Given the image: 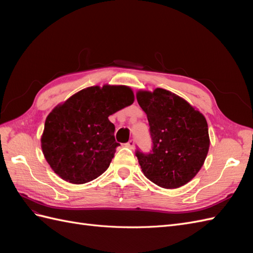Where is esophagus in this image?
<instances>
[{"label":"esophagus","instance_id":"obj_1","mask_svg":"<svg viewBox=\"0 0 253 253\" xmlns=\"http://www.w3.org/2000/svg\"><path fill=\"white\" fill-rule=\"evenodd\" d=\"M126 145L127 148L134 150V148H135V140H134V139H131L127 143H126Z\"/></svg>","mask_w":253,"mask_h":253}]
</instances>
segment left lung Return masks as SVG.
I'll use <instances>...</instances> for the list:
<instances>
[{
	"instance_id": "obj_1",
	"label": "left lung",
	"mask_w": 253,
	"mask_h": 253,
	"mask_svg": "<svg viewBox=\"0 0 253 253\" xmlns=\"http://www.w3.org/2000/svg\"><path fill=\"white\" fill-rule=\"evenodd\" d=\"M147 114L152 151H136L145 177L165 189L186 185L202 169L209 151L208 124L185 99L164 88L136 94Z\"/></svg>"
}]
</instances>
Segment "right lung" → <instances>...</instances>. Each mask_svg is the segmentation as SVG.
I'll use <instances>...</instances> for the list:
<instances>
[{
	"label": "right lung",
	"mask_w": 253,
	"mask_h": 253,
	"mask_svg": "<svg viewBox=\"0 0 253 253\" xmlns=\"http://www.w3.org/2000/svg\"><path fill=\"white\" fill-rule=\"evenodd\" d=\"M126 85L90 86L58 104L45 120L41 148L61 178L76 185L94 180L108 169L116 148L110 115L131 105Z\"/></svg>",
	"instance_id": "add662e5"
}]
</instances>
